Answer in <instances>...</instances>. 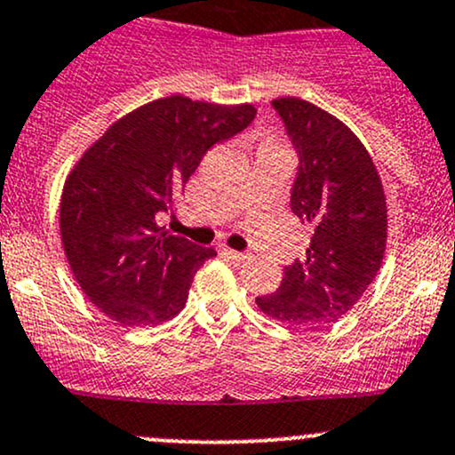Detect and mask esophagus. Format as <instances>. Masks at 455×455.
I'll list each match as a JSON object with an SVG mask.
<instances>
[{
	"instance_id": "1",
	"label": "esophagus",
	"mask_w": 455,
	"mask_h": 455,
	"mask_svg": "<svg viewBox=\"0 0 455 455\" xmlns=\"http://www.w3.org/2000/svg\"><path fill=\"white\" fill-rule=\"evenodd\" d=\"M222 255L227 257V259H231L233 264H243V261L248 259L246 252H237V251H231V248H224Z\"/></svg>"
}]
</instances>
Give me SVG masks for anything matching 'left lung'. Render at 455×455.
Returning <instances> with one entry per match:
<instances>
[{"label":"left lung","mask_w":455,"mask_h":455,"mask_svg":"<svg viewBox=\"0 0 455 455\" xmlns=\"http://www.w3.org/2000/svg\"><path fill=\"white\" fill-rule=\"evenodd\" d=\"M299 156L290 209L312 227L303 259L285 266L279 290L257 296L270 318L318 327L342 318L368 290L386 251V196L366 148L323 108L272 100Z\"/></svg>","instance_id":"1"}]
</instances>
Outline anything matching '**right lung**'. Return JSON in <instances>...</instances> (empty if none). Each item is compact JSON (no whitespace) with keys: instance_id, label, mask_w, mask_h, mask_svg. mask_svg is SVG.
<instances>
[{"instance_id":"add662e5","label":"right lung","mask_w":455,"mask_h":455,"mask_svg":"<svg viewBox=\"0 0 455 455\" xmlns=\"http://www.w3.org/2000/svg\"><path fill=\"white\" fill-rule=\"evenodd\" d=\"M255 119L251 104L155 100L115 122L67 179L60 235L76 281L95 307L128 327H152L185 307L213 248L156 224L215 143Z\"/></svg>"}]
</instances>
